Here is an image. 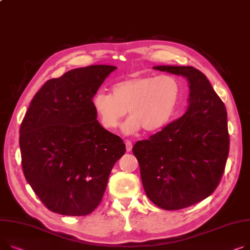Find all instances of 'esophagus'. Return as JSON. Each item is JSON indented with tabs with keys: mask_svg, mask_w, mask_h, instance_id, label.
<instances>
[{
	"mask_svg": "<svg viewBox=\"0 0 250 250\" xmlns=\"http://www.w3.org/2000/svg\"><path fill=\"white\" fill-rule=\"evenodd\" d=\"M125 147H126V152H130L132 148V144L129 141H125Z\"/></svg>",
	"mask_w": 250,
	"mask_h": 250,
	"instance_id": "1",
	"label": "esophagus"
}]
</instances>
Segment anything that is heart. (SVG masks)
I'll list each match as a JSON object with an SVG mask.
<instances>
[{"instance_id": "heart-1", "label": "heart", "mask_w": 250, "mask_h": 250, "mask_svg": "<svg viewBox=\"0 0 250 250\" xmlns=\"http://www.w3.org/2000/svg\"><path fill=\"white\" fill-rule=\"evenodd\" d=\"M181 93L179 81L169 75H140L116 82L111 94L99 91L92 97V106L106 130H113L125 118L123 125L126 135L138 132L142 127L155 131L169 123Z\"/></svg>"}]
</instances>
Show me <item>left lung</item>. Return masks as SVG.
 Here are the masks:
<instances>
[{
	"label": "left lung",
	"instance_id": "obj_1",
	"mask_svg": "<svg viewBox=\"0 0 250 250\" xmlns=\"http://www.w3.org/2000/svg\"><path fill=\"white\" fill-rule=\"evenodd\" d=\"M154 69L187 78L189 106L180 119L137 142L132 153L149 200L179 210L204 200L219 185L229 153L227 112L200 70L164 65Z\"/></svg>",
	"mask_w": 250,
	"mask_h": 250
}]
</instances>
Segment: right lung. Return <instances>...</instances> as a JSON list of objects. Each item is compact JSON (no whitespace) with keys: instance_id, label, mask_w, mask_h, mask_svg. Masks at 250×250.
I'll use <instances>...</instances> for the list:
<instances>
[{"instance_id":"obj_1","label":"right lung","mask_w":250,"mask_h":250,"mask_svg":"<svg viewBox=\"0 0 250 250\" xmlns=\"http://www.w3.org/2000/svg\"><path fill=\"white\" fill-rule=\"evenodd\" d=\"M116 69L90 65L50 79L33 97L20 126L24 176L41 202L67 216L101 203L123 140L96 121L92 97Z\"/></svg>"}]
</instances>
